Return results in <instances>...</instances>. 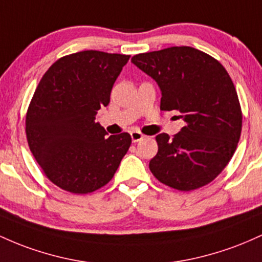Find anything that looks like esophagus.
<instances>
[{"label": "esophagus", "mask_w": 262, "mask_h": 262, "mask_svg": "<svg viewBox=\"0 0 262 262\" xmlns=\"http://www.w3.org/2000/svg\"><path fill=\"white\" fill-rule=\"evenodd\" d=\"M130 135H131L132 142H139V141H141L143 139V137H145V135H142L139 131H132Z\"/></svg>", "instance_id": "obj_1"}]
</instances>
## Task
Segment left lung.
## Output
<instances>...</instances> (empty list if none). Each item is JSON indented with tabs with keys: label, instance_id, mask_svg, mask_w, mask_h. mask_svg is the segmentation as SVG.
<instances>
[{
	"label": "left lung",
	"instance_id": "left-lung-1",
	"mask_svg": "<svg viewBox=\"0 0 262 262\" xmlns=\"http://www.w3.org/2000/svg\"><path fill=\"white\" fill-rule=\"evenodd\" d=\"M131 61L158 84L161 110H177L184 121L173 139L156 136L151 172L184 192L210 183L231 160L242 134V108L225 68L192 47L142 53Z\"/></svg>",
	"mask_w": 262,
	"mask_h": 262
}]
</instances>
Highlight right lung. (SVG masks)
<instances>
[{
	"instance_id": "obj_1",
	"label": "right lung",
	"mask_w": 262,
	"mask_h": 262,
	"mask_svg": "<svg viewBox=\"0 0 262 262\" xmlns=\"http://www.w3.org/2000/svg\"><path fill=\"white\" fill-rule=\"evenodd\" d=\"M128 59L78 52L55 61L38 84L26 116L28 146L44 174L61 189L86 194L104 187L128 151L127 132L107 137L95 122Z\"/></svg>"
}]
</instances>
